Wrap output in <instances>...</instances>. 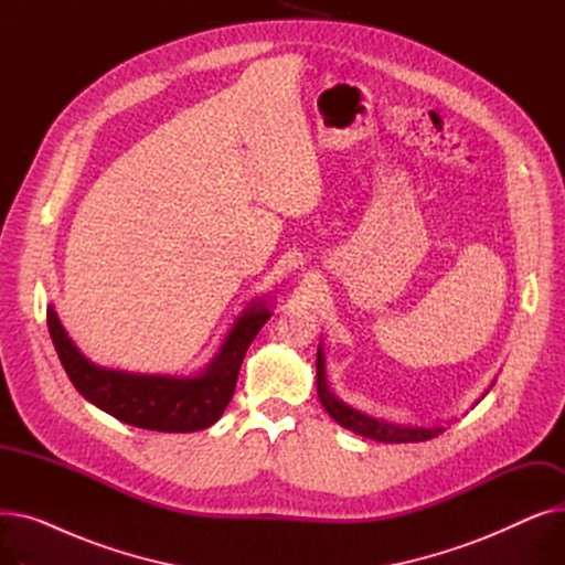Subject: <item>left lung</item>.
Masks as SVG:
<instances>
[{
    "instance_id": "1",
    "label": "left lung",
    "mask_w": 565,
    "mask_h": 565,
    "mask_svg": "<svg viewBox=\"0 0 565 565\" xmlns=\"http://www.w3.org/2000/svg\"><path fill=\"white\" fill-rule=\"evenodd\" d=\"M324 354L322 348H318V360H316V387H318V398L322 403V407L328 409L330 417L341 424L343 428L358 433L362 437L375 439V441H387V444H398V441H426L437 437L444 428L441 426H433V428H412V426H398V424H387L382 419H373L366 417V414L352 409L348 405H343L328 387V380H324Z\"/></svg>"
}]
</instances>
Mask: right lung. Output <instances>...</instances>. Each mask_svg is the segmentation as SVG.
<instances>
[{
    "mask_svg": "<svg viewBox=\"0 0 565 565\" xmlns=\"http://www.w3.org/2000/svg\"><path fill=\"white\" fill-rule=\"evenodd\" d=\"M267 320L270 311L254 305L235 322L220 354L201 375L169 377L94 366L82 358L54 309L47 307V330L75 390L114 419L158 433H194L222 417L233 398L245 352Z\"/></svg>",
    "mask_w": 565,
    "mask_h": 565,
    "instance_id": "obj_1",
    "label": "right lung"
}]
</instances>
